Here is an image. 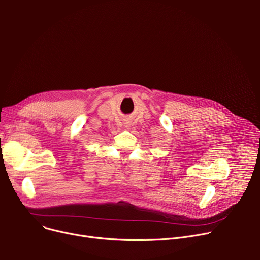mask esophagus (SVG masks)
<instances>
[{
  "label": "esophagus",
  "instance_id": "1",
  "mask_svg": "<svg viewBox=\"0 0 260 260\" xmlns=\"http://www.w3.org/2000/svg\"><path fill=\"white\" fill-rule=\"evenodd\" d=\"M127 123H128V122H127ZM127 123H126V124H127ZM127 125H128V124H127Z\"/></svg>",
  "mask_w": 260,
  "mask_h": 260
}]
</instances>
